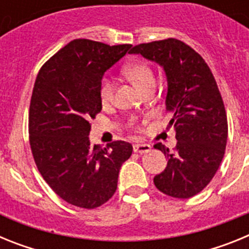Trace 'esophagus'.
Instances as JSON below:
<instances>
[{"mask_svg":"<svg viewBox=\"0 0 249 249\" xmlns=\"http://www.w3.org/2000/svg\"><path fill=\"white\" fill-rule=\"evenodd\" d=\"M152 147L149 144L146 143H136L133 144V151L137 152V153H148L151 152Z\"/></svg>","mask_w":249,"mask_h":249,"instance_id":"1","label":"esophagus"}]
</instances>
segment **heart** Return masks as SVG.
<instances>
[{"label":"heart","mask_w":249,"mask_h":249,"mask_svg":"<svg viewBox=\"0 0 249 249\" xmlns=\"http://www.w3.org/2000/svg\"><path fill=\"white\" fill-rule=\"evenodd\" d=\"M123 73L128 77L132 82L137 85L142 91L149 85L155 83V76L148 65L143 62H136L127 65L123 68ZM114 94V81L111 77H105L100 86V96L103 103L112 101Z\"/></svg>","instance_id":"obj_1"}]
</instances>
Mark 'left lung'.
I'll return each mask as SVG.
<instances>
[{
	"mask_svg": "<svg viewBox=\"0 0 249 249\" xmlns=\"http://www.w3.org/2000/svg\"><path fill=\"white\" fill-rule=\"evenodd\" d=\"M131 53L163 68L166 109L173 116L176 151L156 144L168 162L153 182L164 195L190 198L210 183L227 143V116L214 77L193 48L175 38L135 46Z\"/></svg>",
	"mask_w": 249,
	"mask_h": 249,
	"instance_id": "1",
	"label": "left lung"
}]
</instances>
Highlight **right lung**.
I'll return each mask as SVG.
<instances>
[{
  "mask_svg": "<svg viewBox=\"0 0 249 249\" xmlns=\"http://www.w3.org/2000/svg\"><path fill=\"white\" fill-rule=\"evenodd\" d=\"M131 47L73 39L37 74L28 118L32 155L48 186L73 206L91 210L108 201L133 151L124 141L92 146L89 137V120L102 109L105 72Z\"/></svg>",
  "mask_w": 249,
  "mask_h": 249,
  "instance_id": "add662e5",
  "label": "right lung"
}]
</instances>
